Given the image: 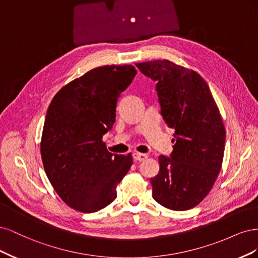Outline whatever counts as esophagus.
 <instances>
[{
    "mask_svg": "<svg viewBox=\"0 0 258 258\" xmlns=\"http://www.w3.org/2000/svg\"><path fill=\"white\" fill-rule=\"evenodd\" d=\"M132 157H134V159L137 161H144L147 158V155L142 153H134Z\"/></svg>",
    "mask_w": 258,
    "mask_h": 258,
    "instance_id": "obj_1",
    "label": "esophagus"
}]
</instances>
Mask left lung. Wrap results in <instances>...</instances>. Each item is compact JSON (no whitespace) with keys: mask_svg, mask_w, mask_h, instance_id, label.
Returning <instances> with one entry per match:
<instances>
[{"mask_svg":"<svg viewBox=\"0 0 258 258\" xmlns=\"http://www.w3.org/2000/svg\"><path fill=\"white\" fill-rule=\"evenodd\" d=\"M156 82L161 115L175 130L170 158L159 156V173L151 178L153 198L174 211L198 206L222 168L226 130L207 82L194 70L169 60L136 64Z\"/></svg>","mask_w":258,"mask_h":258,"instance_id":"1","label":"left lung"}]
</instances>
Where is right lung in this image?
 <instances>
[{
    "label": "right lung",
    "instance_id": "add662e5",
    "mask_svg": "<svg viewBox=\"0 0 258 258\" xmlns=\"http://www.w3.org/2000/svg\"><path fill=\"white\" fill-rule=\"evenodd\" d=\"M137 75L131 64L92 69L62 87L46 114L42 161L66 204L92 213L115 200L116 187L132 166L131 154L113 155L102 141L116 118V103Z\"/></svg>",
    "mask_w": 258,
    "mask_h": 258
}]
</instances>
